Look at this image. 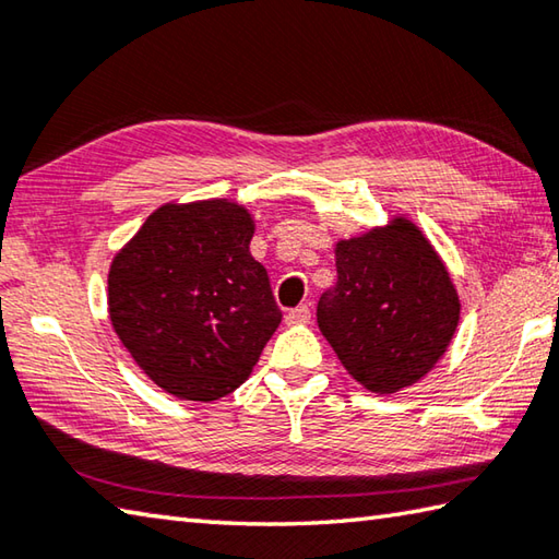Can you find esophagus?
<instances>
[{
	"label": "esophagus",
	"mask_w": 559,
	"mask_h": 559,
	"mask_svg": "<svg viewBox=\"0 0 559 559\" xmlns=\"http://www.w3.org/2000/svg\"><path fill=\"white\" fill-rule=\"evenodd\" d=\"M309 319H311V311H309V307L307 304H304V307H297V309H292L287 316H284V321H287L289 325H299V323H309Z\"/></svg>",
	"instance_id": "34e87169"
}]
</instances>
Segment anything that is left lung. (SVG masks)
Returning <instances> with one entry per match:
<instances>
[{"label":"left lung","mask_w":559,"mask_h":559,"mask_svg":"<svg viewBox=\"0 0 559 559\" xmlns=\"http://www.w3.org/2000/svg\"><path fill=\"white\" fill-rule=\"evenodd\" d=\"M335 270L316 319L347 374L374 394H394L433 370L457 331L460 297L424 230L394 216L338 240Z\"/></svg>","instance_id":"left-lung-1"}]
</instances>
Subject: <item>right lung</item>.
Returning a JSON list of instances; mask_svg holds the SVG:
<instances>
[{
	"instance_id": "right-lung-1",
	"label": "right lung",
	"mask_w": 559,
	"mask_h": 559,
	"mask_svg": "<svg viewBox=\"0 0 559 559\" xmlns=\"http://www.w3.org/2000/svg\"><path fill=\"white\" fill-rule=\"evenodd\" d=\"M255 218L230 199L163 204L109 267V319L167 394L216 402L246 382L282 321L250 255Z\"/></svg>"
}]
</instances>
